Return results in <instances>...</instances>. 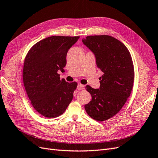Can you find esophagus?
Returning <instances> with one entry per match:
<instances>
[{"label": "esophagus", "mask_w": 158, "mask_h": 158, "mask_svg": "<svg viewBox=\"0 0 158 158\" xmlns=\"http://www.w3.org/2000/svg\"><path fill=\"white\" fill-rule=\"evenodd\" d=\"M84 88V85L81 84H78V89L79 90L83 89Z\"/></svg>", "instance_id": "1"}]
</instances>
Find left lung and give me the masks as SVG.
I'll list each match as a JSON object with an SVG mask.
<instances>
[{"label": "left lung", "mask_w": 158, "mask_h": 158, "mask_svg": "<svg viewBox=\"0 0 158 158\" xmlns=\"http://www.w3.org/2000/svg\"><path fill=\"white\" fill-rule=\"evenodd\" d=\"M82 42L92 51L98 68L103 73L99 89L85 86L92 100L84 107L95 120L106 121L120 111L130 96L135 79L132 57L127 47L112 36L91 35Z\"/></svg>", "instance_id": "8db88e82"}]
</instances>
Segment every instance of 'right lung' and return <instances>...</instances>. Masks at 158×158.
<instances>
[{"label":"right lung","instance_id":"obj_1","mask_svg":"<svg viewBox=\"0 0 158 158\" xmlns=\"http://www.w3.org/2000/svg\"><path fill=\"white\" fill-rule=\"evenodd\" d=\"M79 36H51L37 42L28 51L23 69V82L36 111L47 118L63 114L73 98L77 83L60 79L66 54Z\"/></svg>","mask_w":158,"mask_h":158}]
</instances>
